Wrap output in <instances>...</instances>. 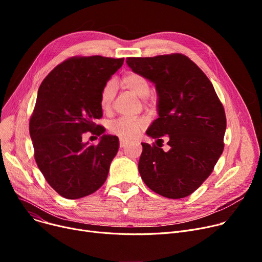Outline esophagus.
I'll return each mask as SVG.
<instances>
[{"mask_svg":"<svg viewBox=\"0 0 262 262\" xmlns=\"http://www.w3.org/2000/svg\"><path fill=\"white\" fill-rule=\"evenodd\" d=\"M126 145H127V142H126V141H124V140H120V148L125 147Z\"/></svg>","mask_w":262,"mask_h":262,"instance_id":"esophagus-1","label":"esophagus"}]
</instances>
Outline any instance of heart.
Returning a JSON list of instances; mask_svg holds the SVG:
<instances>
[{
    "label": "heart",
    "mask_w": 262,
    "mask_h": 262,
    "mask_svg": "<svg viewBox=\"0 0 262 262\" xmlns=\"http://www.w3.org/2000/svg\"><path fill=\"white\" fill-rule=\"evenodd\" d=\"M122 85L137 96L143 99L145 107L152 106V102L146 98L150 92L149 81L141 74L130 72L124 75ZM116 95V84L114 80H108L103 86L100 93V107L104 113H108L113 107V102ZM146 127V120L143 117L136 118H119L109 124V132L119 137L121 140L129 141L136 139L138 135Z\"/></svg>",
    "instance_id": "obj_1"
}]
</instances>
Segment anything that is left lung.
<instances>
[{"label":"left lung","mask_w":262,"mask_h":262,"mask_svg":"<svg viewBox=\"0 0 262 262\" xmlns=\"http://www.w3.org/2000/svg\"><path fill=\"white\" fill-rule=\"evenodd\" d=\"M126 62L155 84L159 118L146 134L157 142L167 137L170 146L164 152L141 143V178L159 195L186 198L207 180L223 153L224 107L208 77L184 54L127 57Z\"/></svg>","instance_id":"left-lung-1"}]
</instances>
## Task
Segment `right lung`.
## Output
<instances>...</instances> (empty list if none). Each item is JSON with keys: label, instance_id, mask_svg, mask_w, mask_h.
<instances>
[{"label": "right lung", "instance_id": "obj_1", "mask_svg": "<svg viewBox=\"0 0 262 262\" xmlns=\"http://www.w3.org/2000/svg\"><path fill=\"white\" fill-rule=\"evenodd\" d=\"M124 58L73 56L55 67L41 82L30 120L34 157L48 184L66 199L92 194L105 183L119 149L116 136L103 135L100 93ZM90 131L99 145L82 142Z\"/></svg>", "mask_w": 262, "mask_h": 262}]
</instances>
